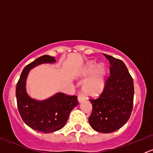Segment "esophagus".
Segmentation results:
<instances>
[{
	"instance_id": "1",
	"label": "esophagus",
	"mask_w": 153,
	"mask_h": 153,
	"mask_svg": "<svg viewBox=\"0 0 153 153\" xmlns=\"http://www.w3.org/2000/svg\"><path fill=\"white\" fill-rule=\"evenodd\" d=\"M84 100H85V98H84L82 95H78V102L81 103V102H82L83 101H84Z\"/></svg>"
}]
</instances>
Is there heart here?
I'll use <instances>...</instances> for the list:
<instances>
[{
	"label": "heart",
	"instance_id": "obj_1",
	"mask_svg": "<svg viewBox=\"0 0 153 153\" xmlns=\"http://www.w3.org/2000/svg\"><path fill=\"white\" fill-rule=\"evenodd\" d=\"M94 73L83 84L82 90L86 95L95 96L101 93L106 84V68L104 64H97L94 61H89L84 68L82 75L86 76Z\"/></svg>",
	"mask_w": 153,
	"mask_h": 153
}]
</instances>
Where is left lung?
Segmentation results:
<instances>
[{"label": "left lung", "instance_id": "obj_1", "mask_svg": "<svg viewBox=\"0 0 153 153\" xmlns=\"http://www.w3.org/2000/svg\"><path fill=\"white\" fill-rule=\"evenodd\" d=\"M110 64V75L97 99H89L92 112L89 122L94 130L109 133L122 127L133 107L134 84L122 61L104 54Z\"/></svg>", "mask_w": 153, "mask_h": 153}]
</instances>
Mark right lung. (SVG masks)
<instances>
[{"label":"right lung","instance_id":"obj_1","mask_svg":"<svg viewBox=\"0 0 153 153\" xmlns=\"http://www.w3.org/2000/svg\"><path fill=\"white\" fill-rule=\"evenodd\" d=\"M55 63L54 57L43 55L30 63L23 70L16 86L18 109L27 126L43 133L55 132L65 126L69 113L78 104L77 96L58 92L43 101L33 99L27 94L26 83L29 71L42 64Z\"/></svg>","mask_w":153,"mask_h":153}]
</instances>
